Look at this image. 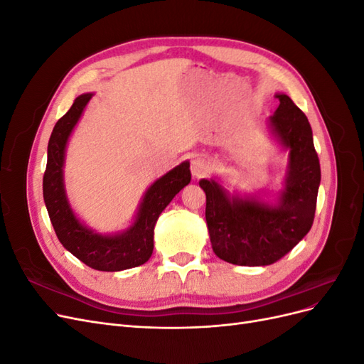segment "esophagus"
<instances>
[{
  "label": "esophagus",
  "mask_w": 364,
  "mask_h": 364,
  "mask_svg": "<svg viewBox=\"0 0 364 364\" xmlns=\"http://www.w3.org/2000/svg\"><path fill=\"white\" fill-rule=\"evenodd\" d=\"M208 168H209L208 159H205L202 156L193 158V161H191V173H193L194 178H203V176L208 171Z\"/></svg>",
  "instance_id": "34e87169"
}]
</instances>
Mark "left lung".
Here are the masks:
<instances>
[{"label": "left lung", "instance_id": "obj_1", "mask_svg": "<svg viewBox=\"0 0 364 364\" xmlns=\"http://www.w3.org/2000/svg\"><path fill=\"white\" fill-rule=\"evenodd\" d=\"M267 119L270 135L289 153L284 188L274 202L266 194H229L213 179H200L206 225L215 255L237 266H269L289 253L311 229L321 164L305 114L285 94Z\"/></svg>", "mask_w": 364, "mask_h": 364}]
</instances>
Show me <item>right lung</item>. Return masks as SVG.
<instances>
[{
  "label": "right lung",
  "instance_id": "right-lung-1",
  "mask_svg": "<svg viewBox=\"0 0 364 364\" xmlns=\"http://www.w3.org/2000/svg\"><path fill=\"white\" fill-rule=\"evenodd\" d=\"M94 94H82L70 111L54 126L48 141L47 168L43 173V202L62 246L86 266L102 272H119L138 267L153 253V235L161 213L183 186L191 181L190 162L153 182L139 203L136 215L127 229L117 234H98L75 215L65 191L63 165L68 139Z\"/></svg>",
  "mask_w": 364,
  "mask_h": 364
}]
</instances>
